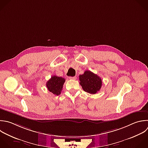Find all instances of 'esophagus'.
Listing matches in <instances>:
<instances>
[{
  "mask_svg": "<svg viewBox=\"0 0 148 148\" xmlns=\"http://www.w3.org/2000/svg\"><path fill=\"white\" fill-rule=\"evenodd\" d=\"M69 79L71 80H76V76H73V77H69Z\"/></svg>",
  "mask_w": 148,
  "mask_h": 148,
  "instance_id": "34e87169",
  "label": "esophagus"
}]
</instances>
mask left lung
I'll use <instances>...</instances> for the list:
<instances>
[{
	"mask_svg": "<svg viewBox=\"0 0 148 148\" xmlns=\"http://www.w3.org/2000/svg\"><path fill=\"white\" fill-rule=\"evenodd\" d=\"M79 77L80 84L84 91L94 94L100 90L102 80L97 75L90 71H86L83 75H80Z\"/></svg>",
	"mask_w": 148,
	"mask_h": 148,
	"instance_id": "obj_1",
	"label": "left lung"
}]
</instances>
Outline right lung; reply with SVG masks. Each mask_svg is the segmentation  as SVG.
Masks as SVG:
<instances>
[{"instance_id": "add662e5", "label": "right lung", "mask_w": 148, "mask_h": 148, "mask_svg": "<svg viewBox=\"0 0 148 148\" xmlns=\"http://www.w3.org/2000/svg\"><path fill=\"white\" fill-rule=\"evenodd\" d=\"M65 79L62 77L53 76L46 83L48 90L53 94L58 95L61 94Z\"/></svg>"}]
</instances>
